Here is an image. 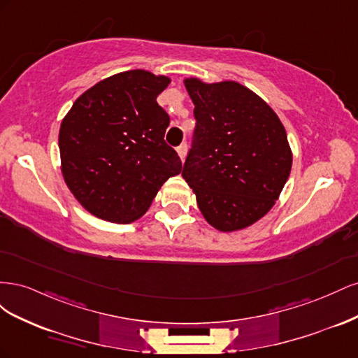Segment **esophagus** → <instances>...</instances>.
Instances as JSON below:
<instances>
[{
	"label": "esophagus",
	"mask_w": 358,
	"mask_h": 358,
	"mask_svg": "<svg viewBox=\"0 0 358 358\" xmlns=\"http://www.w3.org/2000/svg\"><path fill=\"white\" fill-rule=\"evenodd\" d=\"M176 152H178V155H179L180 159L185 158V155H187V143H182L180 146H178Z\"/></svg>",
	"instance_id": "esophagus-1"
}]
</instances>
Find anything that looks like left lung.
<instances>
[{
	"instance_id": "8db88e82",
	"label": "left lung",
	"mask_w": 358,
	"mask_h": 358,
	"mask_svg": "<svg viewBox=\"0 0 358 358\" xmlns=\"http://www.w3.org/2000/svg\"><path fill=\"white\" fill-rule=\"evenodd\" d=\"M197 143L182 178L213 229L243 230L273 208L292 166L285 127L262 96L234 80L187 78Z\"/></svg>"
}]
</instances>
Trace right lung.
Here are the masks:
<instances>
[{"label":"right lung","instance_id":"add662e5","mask_svg":"<svg viewBox=\"0 0 358 358\" xmlns=\"http://www.w3.org/2000/svg\"><path fill=\"white\" fill-rule=\"evenodd\" d=\"M170 82L146 70L117 73L86 90L64 116L62 178L96 218L134 222L162 183L182 171L176 150L164 142L170 117L157 103Z\"/></svg>","mask_w":358,"mask_h":358}]
</instances>
